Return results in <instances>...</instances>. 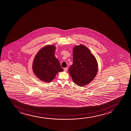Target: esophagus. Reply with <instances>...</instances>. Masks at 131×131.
Instances as JSON below:
<instances>
[{"label": "esophagus", "instance_id": "34e87169", "mask_svg": "<svg viewBox=\"0 0 131 131\" xmlns=\"http://www.w3.org/2000/svg\"><path fill=\"white\" fill-rule=\"evenodd\" d=\"M64 70L65 71V72H66V71H67V70H68V68H64Z\"/></svg>", "mask_w": 131, "mask_h": 131}]
</instances>
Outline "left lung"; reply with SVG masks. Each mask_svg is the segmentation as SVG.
I'll return each instance as SVG.
<instances>
[{
	"label": "left lung",
	"instance_id": "8db88e82",
	"mask_svg": "<svg viewBox=\"0 0 131 131\" xmlns=\"http://www.w3.org/2000/svg\"><path fill=\"white\" fill-rule=\"evenodd\" d=\"M98 71L97 62L88 48L84 45L73 48V64L69 69L74 82L78 86H85L95 78Z\"/></svg>",
	"mask_w": 131,
	"mask_h": 131
}]
</instances>
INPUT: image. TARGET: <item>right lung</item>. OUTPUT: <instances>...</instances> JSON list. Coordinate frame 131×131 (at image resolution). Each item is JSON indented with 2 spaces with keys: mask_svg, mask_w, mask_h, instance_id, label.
<instances>
[{
  "mask_svg": "<svg viewBox=\"0 0 131 131\" xmlns=\"http://www.w3.org/2000/svg\"><path fill=\"white\" fill-rule=\"evenodd\" d=\"M55 49L54 46L47 45L38 52L34 60V72L43 81H51L58 72L63 71L59 60L54 56Z\"/></svg>",
  "mask_w": 131,
  "mask_h": 131,
  "instance_id": "1",
  "label": "right lung"
}]
</instances>
